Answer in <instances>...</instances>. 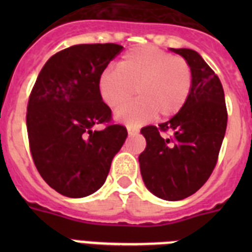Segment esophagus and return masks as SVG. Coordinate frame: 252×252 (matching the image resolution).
Segmentation results:
<instances>
[{"instance_id":"1","label":"esophagus","mask_w":252,"mask_h":252,"mask_svg":"<svg viewBox=\"0 0 252 252\" xmlns=\"http://www.w3.org/2000/svg\"><path fill=\"white\" fill-rule=\"evenodd\" d=\"M126 130H128V134H129V136H133V134L138 133L137 128H134V126H126Z\"/></svg>"}]
</instances>
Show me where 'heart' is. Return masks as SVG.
I'll use <instances>...</instances> for the list:
<instances>
[{
	"mask_svg": "<svg viewBox=\"0 0 252 252\" xmlns=\"http://www.w3.org/2000/svg\"><path fill=\"white\" fill-rule=\"evenodd\" d=\"M138 100L116 111V119L138 126L153 119L170 118L187 103L192 90V69L182 57L172 56L153 45L126 52L98 78L100 98L111 108H119L133 98Z\"/></svg>",
	"mask_w": 252,
	"mask_h": 252,
	"instance_id": "heart-1",
	"label": "heart"
}]
</instances>
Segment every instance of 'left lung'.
Segmentation results:
<instances>
[{
    "label": "left lung",
    "mask_w": 252,
    "mask_h": 252,
    "mask_svg": "<svg viewBox=\"0 0 252 252\" xmlns=\"http://www.w3.org/2000/svg\"><path fill=\"white\" fill-rule=\"evenodd\" d=\"M192 69L187 103L168 122L141 129L146 140L140 170L146 188L159 199L176 201L193 195L211 176L226 132L227 111L222 85L193 49L170 48ZM170 131L171 138H162Z\"/></svg>",
    "instance_id": "left-lung-1"
}]
</instances>
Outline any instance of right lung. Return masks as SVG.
<instances>
[{
    "label": "right lung",
    "mask_w": 252,
    "mask_h": 252,
    "mask_svg": "<svg viewBox=\"0 0 252 252\" xmlns=\"http://www.w3.org/2000/svg\"><path fill=\"white\" fill-rule=\"evenodd\" d=\"M123 51L114 43L78 44L49 59L27 106L31 156L45 183L68 197H85L106 182L111 162L126 141V128L112 124L98 78ZM96 124L106 126L93 131Z\"/></svg>",
    "instance_id": "1"
}]
</instances>
